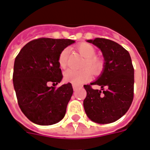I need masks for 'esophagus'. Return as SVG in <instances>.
Wrapping results in <instances>:
<instances>
[{
  "mask_svg": "<svg viewBox=\"0 0 150 150\" xmlns=\"http://www.w3.org/2000/svg\"><path fill=\"white\" fill-rule=\"evenodd\" d=\"M72 87H73V90H74V91H76V90H77L78 88L80 87V86H76V85H72Z\"/></svg>",
  "mask_w": 150,
  "mask_h": 150,
  "instance_id": "obj_1",
  "label": "esophagus"
}]
</instances>
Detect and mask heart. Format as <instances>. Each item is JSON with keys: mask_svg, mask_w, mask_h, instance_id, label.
Returning a JSON list of instances; mask_svg holds the SVG:
<instances>
[{"mask_svg": "<svg viewBox=\"0 0 150 150\" xmlns=\"http://www.w3.org/2000/svg\"><path fill=\"white\" fill-rule=\"evenodd\" d=\"M79 53L86 58L83 67H88L94 74L100 72L103 68V62L100 58L96 57V49L92 45L87 43H81L77 46ZM69 48H64L58 56V64L62 69H64L68 64ZM88 68V69H89ZM87 68L76 71L68 69L64 73V79L67 82H71L73 85H81L91 79V71Z\"/></svg>", "mask_w": 150, "mask_h": 150, "instance_id": "heart-1", "label": "heart"}]
</instances>
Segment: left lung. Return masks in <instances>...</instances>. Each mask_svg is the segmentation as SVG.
Returning a JSON list of instances; mask_svg holds the SVG:
<instances>
[{
  "mask_svg": "<svg viewBox=\"0 0 150 150\" xmlns=\"http://www.w3.org/2000/svg\"><path fill=\"white\" fill-rule=\"evenodd\" d=\"M87 41L102 51L105 65L96 81L84 86L87 92L84 109L92 121L111 123L126 114L133 100L134 69L131 57L122 46L111 40L96 38ZM93 84L100 85L103 91L93 90Z\"/></svg>",
  "mask_w": 150,
  "mask_h": 150,
  "instance_id": "1",
  "label": "left lung"
}]
</instances>
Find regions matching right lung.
<instances>
[{"label": "right lung", "instance_id": "right-lung-1", "mask_svg": "<svg viewBox=\"0 0 150 150\" xmlns=\"http://www.w3.org/2000/svg\"><path fill=\"white\" fill-rule=\"evenodd\" d=\"M75 42L70 39L41 38L26 44L14 61L13 83L21 110L32 122L53 125L64 118L73 93L71 83L58 88L63 75L58 56Z\"/></svg>", "mask_w": 150, "mask_h": 150}]
</instances>
